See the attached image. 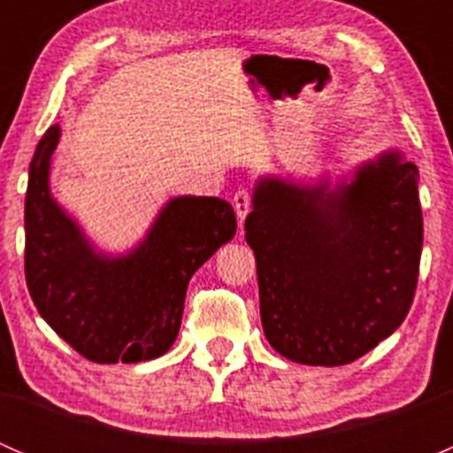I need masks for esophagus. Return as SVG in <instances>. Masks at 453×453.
<instances>
[{
    "instance_id": "esophagus-1",
    "label": "esophagus",
    "mask_w": 453,
    "mask_h": 453,
    "mask_svg": "<svg viewBox=\"0 0 453 453\" xmlns=\"http://www.w3.org/2000/svg\"><path fill=\"white\" fill-rule=\"evenodd\" d=\"M232 203H234V210H236V217H239V221H243V219L250 214V210H252V193H250L248 188H239L234 193V199H232Z\"/></svg>"
}]
</instances>
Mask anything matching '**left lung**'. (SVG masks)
<instances>
[{"label":"left lung","instance_id":"left-lung-1","mask_svg":"<svg viewBox=\"0 0 453 453\" xmlns=\"http://www.w3.org/2000/svg\"><path fill=\"white\" fill-rule=\"evenodd\" d=\"M245 241L273 350L309 366L355 362L412 307L423 248L418 168L386 153L333 193L263 180Z\"/></svg>","mask_w":453,"mask_h":453}]
</instances>
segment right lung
Wrapping results in <instances>:
<instances>
[{
    "label": "right lung",
    "mask_w": 453,
    "mask_h": 453,
    "mask_svg": "<svg viewBox=\"0 0 453 453\" xmlns=\"http://www.w3.org/2000/svg\"><path fill=\"white\" fill-rule=\"evenodd\" d=\"M50 127L30 162L26 190V285L41 318L85 359L135 364L166 353L180 333L193 273L234 236L236 217L219 197H177L144 243L104 258L50 197Z\"/></svg>",
    "instance_id": "right-lung-1"
}]
</instances>
